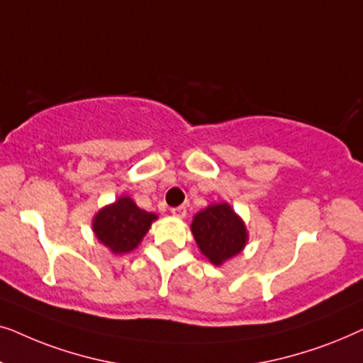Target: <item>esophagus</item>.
I'll return each instance as SVG.
<instances>
[{"label":"esophagus","instance_id":"34e87169","mask_svg":"<svg viewBox=\"0 0 363 363\" xmlns=\"http://www.w3.org/2000/svg\"><path fill=\"white\" fill-rule=\"evenodd\" d=\"M172 215L177 216V218H185L186 216V208L183 206V205L172 208Z\"/></svg>","mask_w":363,"mask_h":363}]
</instances>
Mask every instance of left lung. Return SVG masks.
<instances>
[{"instance_id":"1","label":"left lung","mask_w":363,"mask_h":363,"mask_svg":"<svg viewBox=\"0 0 363 363\" xmlns=\"http://www.w3.org/2000/svg\"><path fill=\"white\" fill-rule=\"evenodd\" d=\"M191 233L203 256L215 266L240 255L247 242L245 223L228 203H216L196 213Z\"/></svg>"}]
</instances>
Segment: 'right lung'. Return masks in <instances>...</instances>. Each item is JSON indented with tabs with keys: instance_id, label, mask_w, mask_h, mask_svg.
Returning a JSON list of instances; mask_svg holds the SVG:
<instances>
[{
	"instance_id": "right-lung-1",
	"label": "right lung",
	"mask_w": 363,
	"mask_h": 363,
	"mask_svg": "<svg viewBox=\"0 0 363 363\" xmlns=\"http://www.w3.org/2000/svg\"><path fill=\"white\" fill-rule=\"evenodd\" d=\"M155 220V213L140 210L132 198L121 196L94 216L92 230L97 240L113 255H123L140 245Z\"/></svg>"
}]
</instances>
